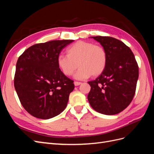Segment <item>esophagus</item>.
<instances>
[{"label":"esophagus","instance_id":"obj_1","mask_svg":"<svg viewBox=\"0 0 154 154\" xmlns=\"http://www.w3.org/2000/svg\"><path fill=\"white\" fill-rule=\"evenodd\" d=\"M74 85H75V86H78V85H80L82 84V83L79 82H74Z\"/></svg>","mask_w":154,"mask_h":154}]
</instances>
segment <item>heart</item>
<instances>
[{
    "mask_svg": "<svg viewBox=\"0 0 154 154\" xmlns=\"http://www.w3.org/2000/svg\"><path fill=\"white\" fill-rule=\"evenodd\" d=\"M67 55H60L58 66L67 76L73 74L80 67L75 77L79 80L100 76L105 71L107 63V53L100 45L89 42L78 41L67 49Z\"/></svg>",
    "mask_w": 154,
    "mask_h": 154,
    "instance_id": "heart-1",
    "label": "heart"
}]
</instances>
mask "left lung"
Listing matches in <instances>:
<instances>
[{
  "label": "left lung",
  "mask_w": 154,
  "mask_h": 154,
  "mask_svg": "<svg viewBox=\"0 0 154 154\" xmlns=\"http://www.w3.org/2000/svg\"><path fill=\"white\" fill-rule=\"evenodd\" d=\"M105 49L107 63L95 80L87 98L93 109L105 115L117 114L131 103L136 92L139 67L134 53L123 42L110 36H92Z\"/></svg>",
  "instance_id": "left-lung-1"
}]
</instances>
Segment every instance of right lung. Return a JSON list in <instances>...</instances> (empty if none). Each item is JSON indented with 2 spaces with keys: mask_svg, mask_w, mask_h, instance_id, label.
<instances>
[{
  "mask_svg": "<svg viewBox=\"0 0 154 154\" xmlns=\"http://www.w3.org/2000/svg\"><path fill=\"white\" fill-rule=\"evenodd\" d=\"M72 40L36 44L18 58L14 86L25 110L35 118H52L67 106L73 81L60 71L57 59Z\"/></svg>",
  "mask_w": 154,
  "mask_h": 154,
  "instance_id": "1",
  "label": "right lung"
}]
</instances>
